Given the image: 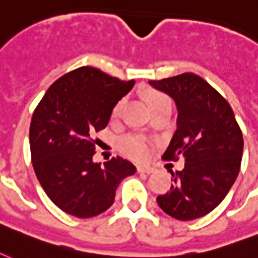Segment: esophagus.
<instances>
[{
  "instance_id": "esophagus-1",
  "label": "esophagus",
  "mask_w": 258,
  "mask_h": 258,
  "mask_svg": "<svg viewBox=\"0 0 258 258\" xmlns=\"http://www.w3.org/2000/svg\"><path fill=\"white\" fill-rule=\"evenodd\" d=\"M137 169H138L139 173H148V175H149V173H152L154 171L153 168L149 167V165H139Z\"/></svg>"
}]
</instances>
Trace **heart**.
<instances>
[{
	"instance_id": "obj_1",
	"label": "heart",
	"mask_w": 258,
	"mask_h": 258,
	"mask_svg": "<svg viewBox=\"0 0 258 258\" xmlns=\"http://www.w3.org/2000/svg\"><path fill=\"white\" fill-rule=\"evenodd\" d=\"M164 100H168L167 97L160 93H150L148 95V101L150 106L158 104ZM123 106V100H120L119 102H116V105L112 109V116L117 117L120 114ZM120 149L125 156L134 158V160H145L149 156V142L148 139L145 138L144 135L141 134H128L120 139Z\"/></svg>"
}]
</instances>
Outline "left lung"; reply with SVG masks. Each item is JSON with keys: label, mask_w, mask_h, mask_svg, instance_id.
<instances>
[{"label": "left lung", "mask_w": 258, "mask_h": 258, "mask_svg": "<svg viewBox=\"0 0 258 258\" xmlns=\"http://www.w3.org/2000/svg\"><path fill=\"white\" fill-rule=\"evenodd\" d=\"M149 83L172 97L177 108V128L163 158L186 161L182 171H169L173 184L158 196V207L177 220L205 216L224 200L239 173L241 128L230 104L201 76L186 72Z\"/></svg>", "instance_id": "left-lung-1"}]
</instances>
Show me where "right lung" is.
<instances>
[{
    "label": "right lung",
    "mask_w": 258,
    "mask_h": 258,
    "mask_svg": "<svg viewBox=\"0 0 258 258\" xmlns=\"http://www.w3.org/2000/svg\"><path fill=\"white\" fill-rule=\"evenodd\" d=\"M134 83L81 67L57 79L34 110L32 167L47 197L68 215L87 219L105 212L120 182L137 171L121 157L104 165L93 161V135L108 125L113 106Z\"/></svg>",
    "instance_id": "1"
}]
</instances>
